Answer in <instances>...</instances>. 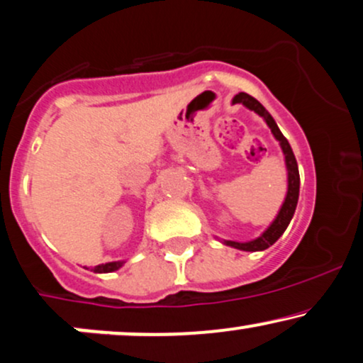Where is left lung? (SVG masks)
<instances>
[{"label":"left lung","instance_id":"left-lung-1","mask_svg":"<svg viewBox=\"0 0 363 363\" xmlns=\"http://www.w3.org/2000/svg\"><path fill=\"white\" fill-rule=\"evenodd\" d=\"M232 102H234V104H239L240 102V104L249 107L250 111H254V113H257L259 116H262V118L266 119L267 126L271 128L274 138L279 141L281 147H283V153L286 158V168H288V195H286L283 207H281L276 220L271 223L269 229L264 232L261 237H257L256 240H250V242H232V240H227L225 242L227 245H232V247H235V249L254 252V250H264V249L269 247V245L274 244L276 240L283 235L286 227H288L291 218H293L294 210H296L298 196H299V172H298L296 158H294L293 150H291L288 140L283 136V133L279 131V128H277V124L274 123V119H272V116L267 113L266 109H264V106L261 104V102H259L257 99H254L252 96H249V94H245V92L237 94Z\"/></svg>","mask_w":363,"mask_h":363}]
</instances>
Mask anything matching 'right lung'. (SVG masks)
<instances>
[{"label":"right lung","mask_w":363,"mask_h":363,"mask_svg":"<svg viewBox=\"0 0 363 363\" xmlns=\"http://www.w3.org/2000/svg\"><path fill=\"white\" fill-rule=\"evenodd\" d=\"M121 266H123V262H107V264H101V266H96L92 271L94 272H111V271L119 269Z\"/></svg>","instance_id":"obj_1"}]
</instances>
